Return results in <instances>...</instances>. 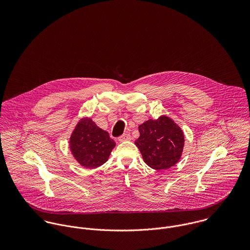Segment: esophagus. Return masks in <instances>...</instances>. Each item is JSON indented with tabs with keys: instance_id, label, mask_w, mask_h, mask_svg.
<instances>
[{
	"instance_id": "esophagus-1",
	"label": "esophagus",
	"mask_w": 250,
	"mask_h": 250,
	"mask_svg": "<svg viewBox=\"0 0 250 250\" xmlns=\"http://www.w3.org/2000/svg\"><path fill=\"white\" fill-rule=\"evenodd\" d=\"M118 141H119L120 143L131 141V135H130V134H124V135H122L121 137L118 138Z\"/></svg>"
}]
</instances>
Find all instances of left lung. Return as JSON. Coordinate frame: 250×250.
<instances>
[{
    "mask_svg": "<svg viewBox=\"0 0 250 250\" xmlns=\"http://www.w3.org/2000/svg\"><path fill=\"white\" fill-rule=\"evenodd\" d=\"M140 138L135 142L145 164L153 169H168L182 156L185 138L182 129L167 115L149 119L139 126Z\"/></svg>",
    "mask_w": 250,
    "mask_h": 250,
    "instance_id": "8db88e82",
    "label": "left lung"
}]
</instances>
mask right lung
Instances as JSON below:
<instances>
[{
  "label": "right lung",
  "instance_id": "1",
  "mask_svg": "<svg viewBox=\"0 0 250 250\" xmlns=\"http://www.w3.org/2000/svg\"><path fill=\"white\" fill-rule=\"evenodd\" d=\"M114 146L115 143L107 131L88 117L78 122L69 141L72 155L85 168H96L105 164Z\"/></svg>",
  "mask_w": 250,
  "mask_h": 250
}]
</instances>
